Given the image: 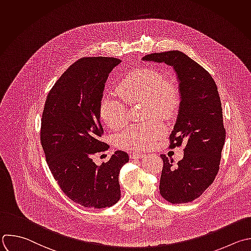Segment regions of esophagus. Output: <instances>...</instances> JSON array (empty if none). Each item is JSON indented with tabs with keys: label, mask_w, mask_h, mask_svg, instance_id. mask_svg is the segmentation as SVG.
<instances>
[{
	"label": "esophagus",
	"mask_w": 251,
	"mask_h": 251,
	"mask_svg": "<svg viewBox=\"0 0 251 251\" xmlns=\"http://www.w3.org/2000/svg\"><path fill=\"white\" fill-rule=\"evenodd\" d=\"M144 155H146L145 153H143V152H140V151H135V152H132L131 154H130V157L131 158H141V157H143Z\"/></svg>",
	"instance_id": "obj_1"
}]
</instances>
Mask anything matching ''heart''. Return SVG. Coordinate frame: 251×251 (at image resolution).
<instances>
[{
	"label": "heart",
	"mask_w": 251,
	"mask_h": 251,
	"mask_svg": "<svg viewBox=\"0 0 251 251\" xmlns=\"http://www.w3.org/2000/svg\"><path fill=\"white\" fill-rule=\"evenodd\" d=\"M115 90L123 101L105 95L100 99L99 107L101 121L113 130L122 128L128 121L125 102L129 105L144 102V115L147 119H169L177 111L181 100L178 81L151 67H138L128 72L119 79ZM163 130L157 121L133 125L118 135L117 144L126 150L149 149L160 138Z\"/></svg>",
	"instance_id": "b5f03b06"
}]
</instances>
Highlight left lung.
<instances>
[{
    "mask_svg": "<svg viewBox=\"0 0 251 251\" xmlns=\"http://www.w3.org/2000/svg\"><path fill=\"white\" fill-rule=\"evenodd\" d=\"M143 60L165 63L177 74L181 101L170 148L184 143V155L174 164L160 154L159 193L172 204L192 202L213 183L220 169L226 129L217 85L208 71L180 51L151 53Z\"/></svg>",
    "mask_w": 251,
    "mask_h": 251,
    "instance_id": "8db88e82",
    "label": "left lung"
}]
</instances>
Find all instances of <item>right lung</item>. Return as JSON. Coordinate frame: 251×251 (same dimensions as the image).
<instances>
[{
    "mask_svg": "<svg viewBox=\"0 0 251 251\" xmlns=\"http://www.w3.org/2000/svg\"><path fill=\"white\" fill-rule=\"evenodd\" d=\"M120 62L113 57L78 59L57 79L45 100L40 143L47 164L62 191L83 207H111L121 197L118 177L128 153L116 151L100 166L93 160L109 148L100 141L99 107L108 74Z\"/></svg>",
    "mask_w": 251,
    "mask_h": 251,
    "instance_id": "add662e5",
    "label": "right lung"
}]
</instances>
